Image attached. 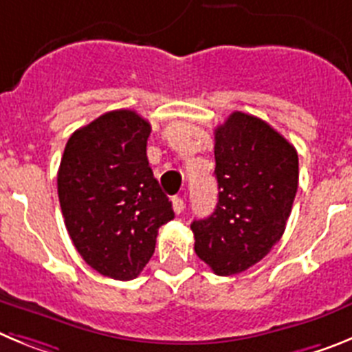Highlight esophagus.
<instances>
[{
	"label": "esophagus",
	"instance_id": "obj_1",
	"mask_svg": "<svg viewBox=\"0 0 352 352\" xmlns=\"http://www.w3.org/2000/svg\"><path fill=\"white\" fill-rule=\"evenodd\" d=\"M173 210L174 213H182L183 210H185V201H183V197H179V195H174L173 197Z\"/></svg>",
	"mask_w": 352,
	"mask_h": 352
}]
</instances>
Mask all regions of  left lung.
<instances>
[{"mask_svg": "<svg viewBox=\"0 0 352 352\" xmlns=\"http://www.w3.org/2000/svg\"><path fill=\"white\" fill-rule=\"evenodd\" d=\"M219 203L190 226L199 259L222 276L259 263L285 231L298 190L294 146L261 118L232 113L214 129Z\"/></svg>", "mask_w": 352, "mask_h": 352, "instance_id": "8db88e82", "label": "left lung"}]
</instances>
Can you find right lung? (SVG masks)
Wrapping results in <instances>:
<instances>
[{
  "instance_id": "obj_1",
  "label": "right lung",
  "mask_w": 352,
  "mask_h": 352,
  "mask_svg": "<svg viewBox=\"0 0 352 352\" xmlns=\"http://www.w3.org/2000/svg\"><path fill=\"white\" fill-rule=\"evenodd\" d=\"M149 126L130 109L102 114L72 133L58 170L65 226L86 263L132 280L151 259L158 227L174 219L146 157Z\"/></svg>"
}]
</instances>
